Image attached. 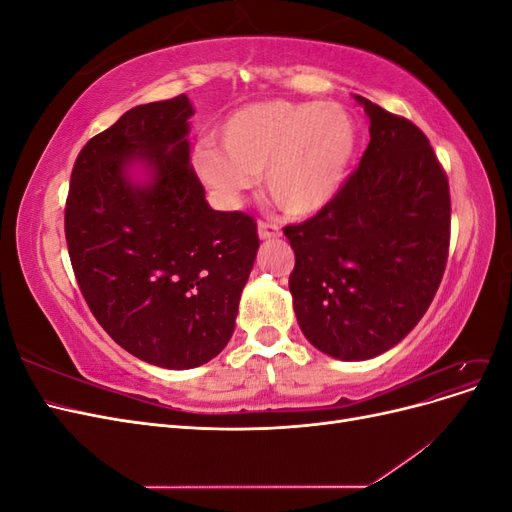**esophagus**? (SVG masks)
Listing matches in <instances>:
<instances>
[{"instance_id": "34e87169", "label": "esophagus", "mask_w": 512, "mask_h": 512, "mask_svg": "<svg viewBox=\"0 0 512 512\" xmlns=\"http://www.w3.org/2000/svg\"><path fill=\"white\" fill-rule=\"evenodd\" d=\"M258 237L260 239H277L280 237V226L273 222H258Z\"/></svg>"}]
</instances>
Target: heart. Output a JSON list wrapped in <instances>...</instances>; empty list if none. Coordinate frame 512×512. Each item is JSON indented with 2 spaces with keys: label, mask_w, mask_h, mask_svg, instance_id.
Segmentation results:
<instances>
[{
  "label": "heart",
  "mask_w": 512,
  "mask_h": 512,
  "mask_svg": "<svg viewBox=\"0 0 512 512\" xmlns=\"http://www.w3.org/2000/svg\"><path fill=\"white\" fill-rule=\"evenodd\" d=\"M218 134L222 147L200 143L192 153L198 179L237 205L265 173L271 200L294 218L331 203L359 143L352 115L333 102H254L230 113Z\"/></svg>",
  "instance_id": "heart-1"
}]
</instances>
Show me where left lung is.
<instances>
[{
    "instance_id": "1",
    "label": "left lung",
    "mask_w": 512,
    "mask_h": 512,
    "mask_svg": "<svg viewBox=\"0 0 512 512\" xmlns=\"http://www.w3.org/2000/svg\"><path fill=\"white\" fill-rule=\"evenodd\" d=\"M356 100L371 136L359 168L314 218L284 228L299 327L342 361L374 359L416 327L451 243L448 179L427 136L406 117Z\"/></svg>"
}]
</instances>
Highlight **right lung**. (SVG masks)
<instances>
[{"label":"right lung","instance_id":"obj_1","mask_svg":"<svg viewBox=\"0 0 512 512\" xmlns=\"http://www.w3.org/2000/svg\"><path fill=\"white\" fill-rule=\"evenodd\" d=\"M188 96L130 108L81 149L66 200L76 282L100 327L145 363L198 367L235 331L258 252L252 215L215 211L190 164ZM143 163L150 181L129 168Z\"/></svg>","mask_w":512,"mask_h":512}]
</instances>
